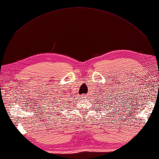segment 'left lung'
I'll list each match as a JSON object with an SVG mask.
<instances>
[{
	"label": "left lung",
	"instance_id": "1",
	"mask_svg": "<svg viewBox=\"0 0 159 159\" xmlns=\"http://www.w3.org/2000/svg\"><path fill=\"white\" fill-rule=\"evenodd\" d=\"M102 99H103V97H102ZM101 101H102V99H101ZM103 105H105V104H104V103H103ZM109 105H111V104H109ZM101 106H102V105H101Z\"/></svg>",
	"mask_w": 159,
	"mask_h": 159
}]
</instances>
